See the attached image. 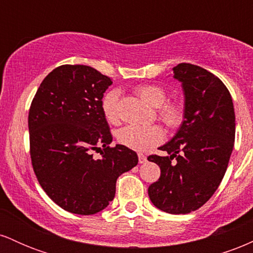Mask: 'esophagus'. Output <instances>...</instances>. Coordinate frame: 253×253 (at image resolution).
Masks as SVG:
<instances>
[{"instance_id": "1", "label": "esophagus", "mask_w": 253, "mask_h": 253, "mask_svg": "<svg viewBox=\"0 0 253 253\" xmlns=\"http://www.w3.org/2000/svg\"><path fill=\"white\" fill-rule=\"evenodd\" d=\"M138 158H139V164H144V163H146V156L145 155H143V153H139L138 155Z\"/></svg>"}]
</instances>
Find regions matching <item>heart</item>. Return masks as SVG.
<instances>
[{"mask_svg":"<svg viewBox=\"0 0 253 253\" xmlns=\"http://www.w3.org/2000/svg\"><path fill=\"white\" fill-rule=\"evenodd\" d=\"M138 96L147 106L158 108V117L169 127H176L183 120V109L181 104L176 102H166L167 92L159 85L145 84L135 89ZM120 92L118 90H110L102 98V112L104 118L109 123L115 124L119 120L118 104ZM118 141L124 146L134 151H145L153 145L161 143L164 139V130L158 125H127L119 129L117 134Z\"/></svg>","mask_w":253,"mask_h":253,"instance_id":"b5f03b06","label":"heart"}]
</instances>
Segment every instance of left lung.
<instances>
[{"label":"left lung","mask_w":253,"mask_h":253,"mask_svg":"<svg viewBox=\"0 0 253 253\" xmlns=\"http://www.w3.org/2000/svg\"><path fill=\"white\" fill-rule=\"evenodd\" d=\"M184 94L183 121L168 152L149 161L161 168L159 179L149 187L151 202L170 214H187L205 205L225 176L236 136L231 94L206 69L181 63L172 69Z\"/></svg>","instance_id":"1"}]
</instances>
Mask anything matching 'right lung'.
<instances>
[{"label": "right lung", "instance_id": "1", "mask_svg": "<svg viewBox=\"0 0 253 253\" xmlns=\"http://www.w3.org/2000/svg\"><path fill=\"white\" fill-rule=\"evenodd\" d=\"M112 80L88 65H62L40 84L28 114L31 158L40 185L63 210L101 211L115 196L117 179L138 164L134 151L109 147L113 136L102 112ZM102 146L101 158L92 149Z\"/></svg>", "mask_w": 253, "mask_h": 253}]
</instances>
